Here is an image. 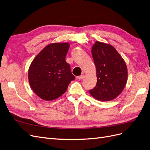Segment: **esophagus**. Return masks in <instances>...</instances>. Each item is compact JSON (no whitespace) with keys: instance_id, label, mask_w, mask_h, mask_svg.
Returning <instances> with one entry per match:
<instances>
[{"instance_id":"obj_1","label":"esophagus","mask_w":150,"mask_h":150,"mask_svg":"<svg viewBox=\"0 0 150 150\" xmlns=\"http://www.w3.org/2000/svg\"><path fill=\"white\" fill-rule=\"evenodd\" d=\"M84 74H83V75H81V76H78V79H79V80H81V79H83L84 78Z\"/></svg>"}]
</instances>
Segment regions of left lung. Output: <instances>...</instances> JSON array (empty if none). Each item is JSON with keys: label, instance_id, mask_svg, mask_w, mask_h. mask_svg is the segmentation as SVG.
<instances>
[{"label": "left lung", "instance_id": "1", "mask_svg": "<svg viewBox=\"0 0 150 150\" xmlns=\"http://www.w3.org/2000/svg\"><path fill=\"white\" fill-rule=\"evenodd\" d=\"M91 53L96 68L97 83L89 93L98 101L113 100L126 84L128 69L126 62L116 49L109 44L96 41Z\"/></svg>", "mask_w": 150, "mask_h": 150}]
</instances>
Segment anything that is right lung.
Masks as SVG:
<instances>
[{"mask_svg":"<svg viewBox=\"0 0 150 150\" xmlns=\"http://www.w3.org/2000/svg\"><path fill=\"white\" fill-rule=\"evenodd\" d=\"M69 43H52L36 56L29 68L28 78L31 89L45 101L60 97L75 79L70 66L66 61Z\"/></svg>","mask_w":150,"mask_h":150,"instance_id":"obj_1","label":"right lung"}]
</instances>
